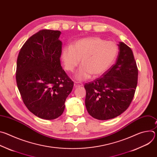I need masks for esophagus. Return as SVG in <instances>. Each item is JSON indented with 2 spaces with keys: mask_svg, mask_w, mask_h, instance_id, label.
Segmentation results:
<instances>
[{
  "mask_svg": "<svg viewBox=\"0 0 157 157\" xmlns=\"http://www.w3.org/2000/svg\"><path fill=\"white\" fill-rule=\"evenodd\" d=\"M74 86H75V87H80V86H82V83H80V82H78L75 81V84H74Z\"/></svg>",
  "mask_w": 157,
  "mask_h": 157,
  "instance_id": "34e87169",
  "label": "esophagus"
}]
</instances>
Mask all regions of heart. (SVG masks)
<instances>
[{"mask_svg":"<svg viewBox=\"0 0 157 157\" xmlns=\"http://www.w3.org/2000/svg\"><path fill=\"white\" fill-rule=\"evenodd\" d=\"M119 52L117 44L98 36L80 39L73 47L63 49L61 58L66 70L73 72L81 59L80 70L76 74L79 81L93 76L96 78L105 73L113 65Z\"/></svg>","mask_w":157,"mask_h":157,"instance_id":"b5f03b06","label":"heart"}]
</instances>
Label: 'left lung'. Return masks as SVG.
Here are the masks:
<instances>
[{"label": "left lung", "instance_id": "obj_1", "mask_svg": "<svg viewBox=\"0 0 157 157\" xmlns=\"http://www.w3.org/2000/svg\"><path fill=\"white\" fill-rule=\"evenodd\" d=\"M114 64L101 77L86 83L85 104L89 115L98 120L115 118L129 107L138 81V68L133 52L123 42Z\"/></svg>", "mask_w": 157, "mask_h": 157}]
</instances>
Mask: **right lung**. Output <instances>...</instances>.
Listing matches in <instances>:
<instances>
[{"mask_svg":"<svg viewBox=\"0 0 157 157\" xmlns=\"http://www.w3.org/2000/svg\"><path fill=\"white\" fill-rule=\"evenodd\" d=\"M60 34L59 30H40L24 44L17 61L16 81L24 104L47 120L63 114L74 85L61 66Z\"/></svg>","mask_w":157,"mask_h":157,"instance_id":"obj_1","label":"right lung"}]
</instances>
